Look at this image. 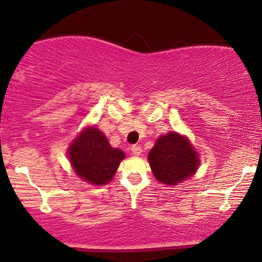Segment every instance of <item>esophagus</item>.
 Returning a JSON list of instances; mask_svg holds the SVG:
<instances>
[{"label":"esophagus","instance_id":"34e87169","mask_svg":"<svg viewBox=\"0 0 262 262\" xmlns=\"http://www.w3.org/2000/svg\"><path fill=\"white\" fill-rule=\"evenodd\" d=\"M130 150H132V154L134 156H139L141 154V148L139 145H133L130 148Z\"/></svg>","mask_w":262,"mask_h":262}]
</instances>
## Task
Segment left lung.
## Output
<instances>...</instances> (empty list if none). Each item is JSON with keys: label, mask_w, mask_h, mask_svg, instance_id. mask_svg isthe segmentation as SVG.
<instances>
[{"label": "left lung", "mask_w": 262, "mask_h": 262, "mask_svg": "<svg viewBox=\"0 0 262 262\" xmlns=\"http://www.w3.org/2000/svg\"><path fill=\"white\" fill-rule=\"evenodd\" d=\"M148 160L155 179L171 186L187 180L200 166V156L191 141L176 132L161 135L156 140Z\"/></svg>", "instance_id": "left-lung-1"}]
</instances>
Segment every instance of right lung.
<instances>
[{
  "label": "right lung",
  "instance_id": "1",
  "mask_svg": "<svg viewBox=\"0 0 262 262\" xmlns=\"http://www.w3.org/2000/svg\"><path fill=\"white\" fill-rule=\"evenodd\" d=\"M73 169L80 179L92 185H106L113 179L125 154L111 146L98 128L83 129L68 150Z\"/></svg>",
  "mask_w": 262,
  "mask_h": 262
}]
</instances>
